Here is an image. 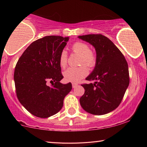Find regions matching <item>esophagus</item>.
<instances>
[{
    "label": "esophagus",
    "mask_w": 147,
    "mask_h": 147,
    "mask_svg": "<svg viewBox=\"0 0 147 147\" xmlns=\"http://www.w3.org/2000/svg\"><path fill=\"white\" fill-rule=\"evenodd\" d=\"M72 88H75L76 87H77L78 84H77V83H72Z\"/></svg>",
    "instance_id": "34e87169"
}]
</instances>
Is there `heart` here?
<instances>
[{"mask_svg":"<svg viewBox=\"0 0 147 147\" xmlns=\"http://www.w3.org/2000/svg\"><path fill=\"white\" fill-rule=\"evenodd\" d=\"M72 51L80 55V64L86 65L90 68L95 66L97 61L96 53L90 49L88 45L82 42H76L72 44ZM67 52L62 51L59 56V64L61 67L64 68L67 65ZM88 74V69L84 65L77 68H69L64 72L65 80L70 82H78L86 77Z\"/></svg>","mask_w":147,"mask_h":147,"instance_id":"b5f03b06","label":"heart"}]
</instances>
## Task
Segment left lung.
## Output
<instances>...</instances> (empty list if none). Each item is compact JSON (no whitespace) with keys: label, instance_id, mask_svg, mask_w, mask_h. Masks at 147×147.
<instances>
[{"label":"left lung","instance_id":"left-lung-1","mask_svg":"<svg viewBox=\"0 0 147 147\" xmlns=\"http://www.w3.org/2000/svg\"><path fill=\"white\" fill-rule=\"evenodd\" d=\"M78 37L94 46L97 57L95 68L85 79L95 83L81 85L85 93L80 98V105L92 115L107 114L119 107L129 85L127 62L107 36L87 34Z\"/></svg>","mask_w":147,"mask_h":147}]
</instances>
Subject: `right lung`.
Here are the masks:
<instances>
[{
  "instance_id": "obj_1",
  "label": "right lung",
  "mask_w": 147,
  "mask_h": 147,
  "mask_svg": "<svg viewBox=\"0 0 147 147\" xmlns=\"http://www.w3.org/2000/svg\"><path fill=\"white\" fill-rule=\"evenodd\" d=\"M69 37L47 36L32 42L18 60L14 71L17 97L26 110L40 118L58 113L72 90L62 84L59 56ZM48 80L53 83L48 86Z\"/></svg>"
}]
</instances>
